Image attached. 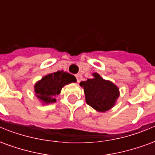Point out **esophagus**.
I'll return each instance as SVG.
<instances>
[{
    "mask_svg": "<svg viewBox=\"0 0 155 155\" xmlns=\"http://www.w3.org/2000/svg\"><path fill=\"white\" fill-rule=\"evenodd\" d=\"M75 77H76V80H77L78 83H80L81 81V79H82V75H81V74H75Z\"/></svg>",
    "mask_w": 155,
    "mask_h": 155,
    "instance_id": "1",
    "label": "esophagus"
}]
</instances>
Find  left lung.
I'll use <instances>...</instances> for the list:
<instances>
[{
  "mask_svg": "<svg viewBox=\"0 0 155 155\" xmlns=\"http://www.w3.org/2000/svg\"><path fill=\"white\" fill-rule=\"evenodd\" d=\"M92 75V79L80 84L84 89L85 101L98 112L110 110L120 96L119 87L110 81L103 79L98 73H93Z\"/></svg>",
  "mask_w": 155,
  "mask_h": 155,
  "instance_id": "1",
  "label": "left lung"
}]
</instances>
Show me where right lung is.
<instances>
[{
    "mask_svg": "<svg viewBox=\"0 0 155 155\" xmlns=\"http://www.w3.org/2000/svg\"><path fill=\"white\" fill-rule=\"evenodd\" d=\"M72 82L75 83L76 78L63 71L48 74L34 85L35 96L43 104L55 103V96L61 93V89Z\"/></svg>",
    "mask_w": 155,
    "mask_h": 155,
    "instance_id": "obj_1",
    "label": "right lung"
}]
</instances>
